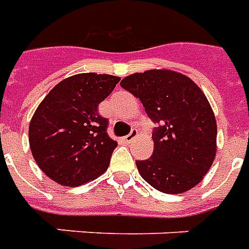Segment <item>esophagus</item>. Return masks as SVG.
<instances>
[{"mask_svg":"<svg viewBox=\"0 0 249 249\" xmlns=\"http://www.w3.org/2000/svg\"><path fill=\"white\" fill-rule=\"evenodd\" d=\"M137 137H138V130H137V128H133V130H131V133L128 134V135H126L123 139H124V142L130 143V142H133L134 139L137 138Z\"/></svg>","mask_w":249,"mask_h":249,"instance_id":"esophagus-1","label":"esophagus"}]
</instances>
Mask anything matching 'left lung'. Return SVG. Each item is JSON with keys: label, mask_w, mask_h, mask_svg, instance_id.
I'll list each match as a JSON object with an SVG mask.
<instances>
[{"label": "left lung", "mask_w": 249, "mask_h": 249, "mask_svg": "<svg viewBox=\"0 0 249 249\" xmlns=\"http://www.w3.org/2000/svg\"><path fill=\"white\" fill-rule=\"evenodd\" d=\"M121 86L139 98L150 119L160 124L153 133V156L137 161L141 177L167 195L200 184L217 151V123L202 89L172 70L137 72Z\"/></svg>", "instance_id": "obj_1"}]
</instances>
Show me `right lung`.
I'll return each mask as SVG.
<instances>
[{
    "label": "right lung",
    "instance_id": "right-lung-1",
    "mask_svg": "<svg viewBox=\"0 0 249 249\" xmlns=\"http://www.w3.org/2000/svg\"><path fill=\"white\" fill-rule=\"evenodd\" d=\"M121 77L77 73L54 86L29 123V146L38 167L52 181L80 186L107 170L118 143L107 134L98 106Z\"/></svg>",
    "mask_w": 249,
    "mask_h": 249
}]
</instances>
